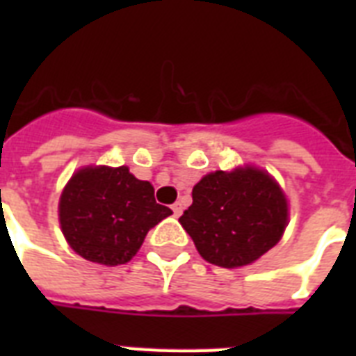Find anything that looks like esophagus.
<instances>
[{"mask_svg": "<svg viewBox=\"0 0 356 356\" xmlns=\"http://www.w3.org/2000/svg\"><path fill=\"white\" fill-rule=\"evenodd\" d=\"M172 211H173V216H175V218L181 216V214H183V203H179V201H177V203H173Z\"/></svg>", "mask_w": 356, "mask_h": 356, "instance_id": "obj_1", "label": "esophagus"}]
</instances>
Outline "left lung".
Listing matches in <instances>:
<instances>
[{
    "instance_id": "8db88e82",
    "label": "left lung",
    "mask_w": 356,
    "mask_h": 356,
    "mask_svg": "<svg viewBox=\"0 0 356 356\" xmlns=\"http://www.w3.org/2000/svg\"><path fill=\"white\" fill-rule=\"evenodd\" d=\"M179 218L207 262L240 268L270 251L288 225V201L270 173L259 168L212 172L192 190Z\"/></svg>"
}]
</instances>
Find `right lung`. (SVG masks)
<instances>
[{"label": "right lung", "instance_id": "obj_1", "mask_svg": "<svg viewBox=\"0 0 356 356\" xmlns=\"http://www.w3.org/2000/svg\"><path fill=\"white\" fill-rule=\"evenodd\" d=\"M172 214L155 190L127 166H86L75 172L58 201V222L70 248L103 266L125 264L151 227Z\"/></svg>", "mask_w": 356, "mask_h": 356}]
</instances>
